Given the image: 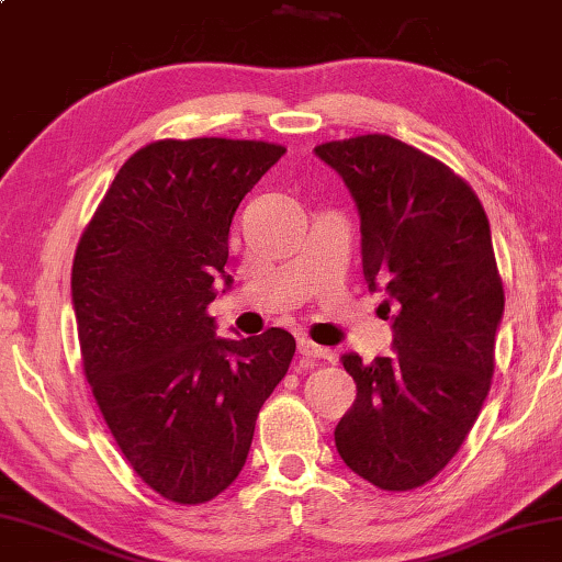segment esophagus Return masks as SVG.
<instances>
[{
	"instance_id": "1",
	"label": "esophagus",
	"mask_w": 562,
	"mask_h": 562,
	"mask_svg": "<svg viewBox=\"0 0 562 562\" xmlns=\"http://www.w3.org/2000/svg\"><path fill=\"white\" fill-rule=\"evenodd\" d=\"M300 353L307 356V359H324V361H331V351L324 349V346L314 344V341H307L302 339L300 341Z\"/></svg>"
}]
</instances>
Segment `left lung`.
Listing matches in <instances>:
<instances>
[{"label":"left lung","instance_id":"obj_1","mask_svg":"<svg viewBox=\"0 0 562 562\" xmlns=\"http://www.w3.org/2000/svg\"><path fill=\"white\" fill-rule=\"evenodd\" d=\"M314 151L359 206L366 280L397 302L393 356H341L356 401L336 425V450L373 486L411 492L457 454L492 387L504 282L488 218L445 161L391 135Z\"/></svg>","mask_w":562,"mask_h":562}]
</instances>
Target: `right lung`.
<instances>
[{"label":"right lung","mask_w":562,"mask_h":562,"mask_svg":"<svg viewBox=\"0 0 562 562\" xmlns=\"http://www.w3.org/2000/svg\"><path fill=\"white\" fill-rule=\"evenodd\" d=\"M284 151L262 139L149 142L120 167L76 248L86 379L135 474L181 506L236 482L297 349L278 326L221 339L206 312L236 209Z\"/></svg>","instance_id":"1"}]
</instances>
